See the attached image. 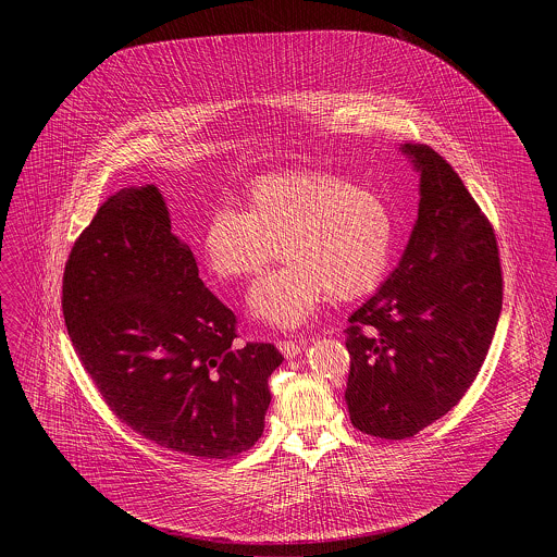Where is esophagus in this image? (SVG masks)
Returning a JSON list of instances; mask_svg holds the SVG:
<instances>
[{"mask_svg": "<svg viewBox=\"0 0 557 557\" xmlns=\"http://www.w3.org/2000/svg\"><path fill=\"white\" fill-rule=\"evenodd\" d=\"M278 349L283 351L285 358H296L302 349V345L298 341H278Z\"/></svg>", "mask_w": 557, "mask_h": 557, "instance_id": "esophagus-1", "label": "esophagus"}]
</instances>
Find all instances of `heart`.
<instances>
[{"instance_id": "1", "label": "heart", "mask_w": 557, "mask_h": 557, "mask_svg": "<svg viewBox=\"0 0 557 557\" xmlns=\"http://www.w3.org/2000/svg\"><path fill=\"white\" fill-rule=\"evenodd\" d=\"M395 214L373 188L325 171H287L255 180L246 210L216 208L201 236L206 265L221 281L257 276L278 255L283 268L248 294L252 319L296 330L334 296L375 292L393 263Z\"/></svg>"}]
</instances>
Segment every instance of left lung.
<instances>
[{
	"label": "left lung",
	"mask_w": 557,
	"mask_h": 557,
	"mask_svg": "<svg viewBox=\"0 0 557 557\" xmlns=\"http://www.w3.org/2000/svg\"><path fill=\"white\" fill-rule=\"evenodd\" d=\"M420 171V208L397 270L345 327L351 424L405 440L448 413L486 358L504 278L493 225L433 148H400Z\"/></svg>",
	"instance_id": "obj_1"
}]
</instances>
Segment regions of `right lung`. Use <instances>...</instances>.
I'll return each instance as SVG.
<instances>
[{"label":"right lung","mask_w":557,"mask_h":557,"mask_svg":"<svg viewBox=\"0 0 557 557\" xmlns=\"http://www.w3.org/2000/svg\"><path fill=\"white\" fill-rule=\"evenodd\" d=\"M62 311L83 369L109 409L162 448L230 459L263 433L272 343L236 347L238 319L171 234L154 184L122 188L81 232Z\"/></svg>","instance_id":"right-lung-1"}]
</instances>
